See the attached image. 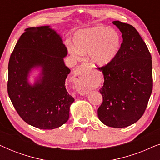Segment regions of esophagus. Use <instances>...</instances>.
I'll return each instance as SVG.
<instances>
[{
	"label": "esophagus",
	"instance_id": "obj_1",
	"mask_svg": "<svg viewBox=\"0 0 160 160\" xmlns=\"http://www.w3.org/2000/svg\"><path fill=\"white\" fill-rule=\"evenodd\" d=\"M86 71L84 65L78 66L75 71V87L76 91L81 95H86L89 91V77Z\"/></svg>",
	"mask_w": 160,
	"mask_h": 160
}]
</instances>
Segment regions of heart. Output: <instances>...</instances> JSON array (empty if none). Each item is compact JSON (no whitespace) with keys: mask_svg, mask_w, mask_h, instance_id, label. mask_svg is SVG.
I'll return each instance as SVG.
<instances>
[{"mask_svg":"<svg viewBox=\"0 0 160 160\" xmlns=\"http://www.w3.org/2000/svg\"><path fill=\"white\" fill-rule=\"evenodd\" d=\"M73 42L76 49L70 48L73 56L79 57V52L89 54L91 62L100 67L106 66L114 60L122 43L117 30L102 26L79 30L74 36Z\"/></svg>","mask_w":160,"mask_h":160,"instance_id":"1","label":"heart"}]
</instances>
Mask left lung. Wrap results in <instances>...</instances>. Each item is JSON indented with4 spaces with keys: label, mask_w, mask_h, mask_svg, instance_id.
Segmentation results:
<instances>
[{
    "label": "left lung",
    "mask_w": 160,
    "mask_h": 160,
    "mask_svg": "<svg viewBox=\"0 0 160 160\" xmlns=\"http://www.w3.org/2000/svg\"><path fill=\"white\" fill-rule=\"evenodd\" d=\"M113 24L121 31L123 41L114 60L98 68L104 83L98 116L106 125L122 128L135 123L145 112L153 87L152 61L133 26L118 20Z\"/></svg>",
    "instance_id": "8db88e82"
}]
</instances>
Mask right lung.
I'll use <instances>...</instances> for the list:
<instances>
[{
    "mask_svg": "<svg viewBox=\"0 0 160 160\" xmlns=\"http://www.w3.org/2000/svg\"><path fill=\"white\" fill-rule=\"evenodd\" d=\"M67 48L49 26L25 30L8 62V94L14 108L30 125L43 130L58 128L69 119L74 98L65 88L71 72L63 58ZM42 68L39 79L29 84L32 68Z\"/></svg>",
    "mask_w": 160,
    "mask_h": 160,
    "instance_id": "add662e5",
    "label": "right lung"
}]
</instances>
